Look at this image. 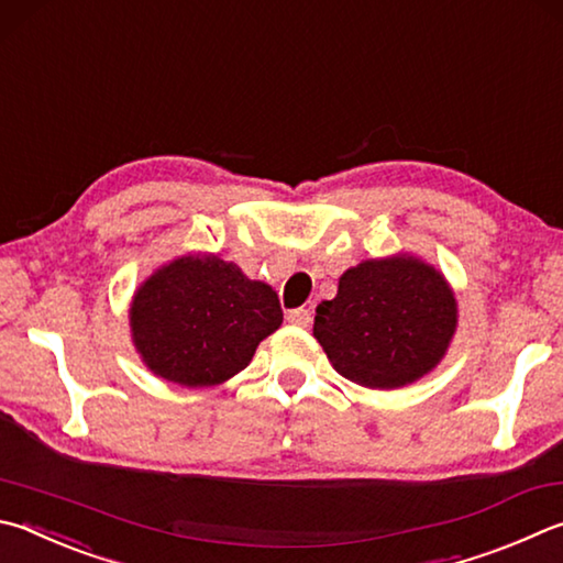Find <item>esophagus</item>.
I'll list each match as a JSON object with an SVG mask.
<instances>
[{
  "mask_svg": "<svg viewBox=\"0 0 563 563\" xmlns=\"http://www.w3.org/2000/svg\"><path fill=\"white\" fill-rule=\"evenodd\" d=\"M288 322L292 327H300V330H308V327L312 324V314H310V310H302V308L290 310L288 312Z\"/></svg>",
  "mask_w": 563,
  "mask_h": 563,
  "instance_id": "esophagus-1",
  "label": "esophagus"
}]
</instances>
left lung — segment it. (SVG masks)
<instances>
[{"label": "left lung", "instance_id": "left-lung-1", "mask_svg": "<svg viewBox=\"0 0 563 563\" xmlns=\"http://www.w3.org/2000/svg\"><path fill=\"white\" fill-rule=\"evenodd\" d=\"M314 340L336 374L391 391L443 362L457 330V300L435 265L413 253L346 268L332 300L314 310Z\"/></svg>", "mask_w": 563, "mask_h": 563}]
</instances>
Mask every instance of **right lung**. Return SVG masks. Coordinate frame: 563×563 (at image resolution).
Listing matches in <instances>:
<instances>
[{
  "label": "right lung",
  "instance_id": "1",
  "mask_svg": "<svg viewBox=\"0 0 563 563\" xmlns=\"http://www.w3.org/2000/svg\"><path fill=\"white\" fill-rule=\"evenodd\" d=\"M280 324L278 292L217 253H184L159 265L130 302L142 364L187 388L229 382Z\"/></svg>",
  "mask_w": 563,
  "mask_h": 563
}]
</instances>
